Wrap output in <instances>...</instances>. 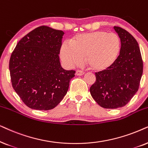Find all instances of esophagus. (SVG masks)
<instances>
[{"label":"esophagus","mask_w":148,"mask_h":148,"mask_svg":"<svg viewBox=\"0 0 148 148\" xmlns=\"http://www.w3.org/2000/svg\"><path fill=\"white\" fill-rule=\"evenodd\" d=\"M84 72H83V71H82V70H76V75H77V76H82V75H84Z\"/></svg>","instance_id":"1"}]
</instances>
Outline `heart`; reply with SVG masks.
<instances>
[{
    "mask_svg": "<svg viewBox=\"0 0 148 148\" xmlns=\"http://www.w3.org/2000/svg\"><path fill=\"white\" fill-rule=\"evenodd\" d=\"M121 40L117 34L103 30L76 35L71 44L65 42L60 48V57L68 67L79 66L84 58L88 68L95 72L110 69L119 60Z\"/></svg>",
    "mask_w": 148,
    "mask_h": 148,
    "instance_id": "b5f03b06",
    "label": "heart"
}]
</instances>
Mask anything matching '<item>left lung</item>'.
<instances>
[{"mask_svg":"<svg viewBox=\"0 0 148 148\" xmlns=\"http://www.w3.org/2000/svg\"><path fill=\"white\" fill-rule=\"evenodd\" d=\"M114 29L121 40L119 60L108 70L96 72V81L90 88L95 101L107 109L127 105L138 90L143 74V60L137 41L122 27L114 26Z\"/></svg>","mask_w":148,"mask_h":148,"instance_id":"obj_1","label":"left lung"}]
</instances>
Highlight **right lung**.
Instances as JSON below:
<instances>
[{
	"label": "right lung",
	"instance_id": "add662e5",
	"mask_svg": "<svg viewBox=\"0 0 148 148\" xmlns=\"http://www.w3.org/2000/svg\"><path fill=\"white\" fill-rule=\"evenodd\" d=\"M64 32L46 25L36 27L17 43L9 60L13 88L27 107L49 110L68 91L75 70L61 66L59 54Z\"/></svg>",
	"mask_w": 148,
	"mask_h": 148
}]
</instances>
